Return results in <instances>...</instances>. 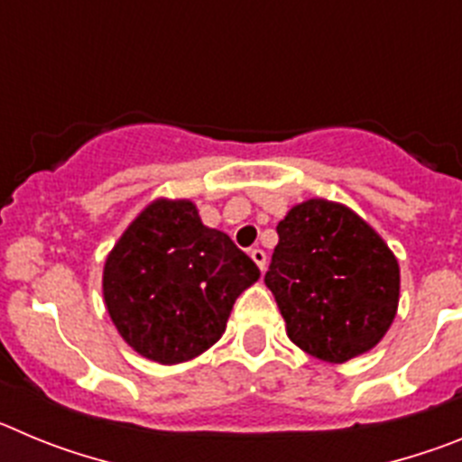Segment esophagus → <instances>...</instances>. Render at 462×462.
<instances>
[{
    "label": "esophagus",
    "instance_id": "1",
    "mask_svg": "<svg viewBox=\"0 0 462 462\" xmlns=\"http://www.w3.org/2000/svg\"><path fill=\"white\" fill-rule=\"evenodd\" d=\"M250 256H252V261H254L256 266L261 268V271L266 268V252L259 250V247H254V250H250Z\"/></svg>",
    "mask_w": 462,
    "mask_h": 462
}]
</instances>
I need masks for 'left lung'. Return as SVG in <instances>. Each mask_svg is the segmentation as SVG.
<instances>
[{
	"mask_svg": "<svg viewBox=\"0 0 462 462\" xmlns=\"http://www.w3.org/2000/svg\"><path fill=\"white\" fill-rule=\"evenodd\" d=\"M277 236L263 282L289 340L326 363L377 346L400 300L398 259L382 236L352 208L328 199L293 206Z\"/></svg>",
	"mask_w": 462,
	"mask_h": 462,
	"instance_id": "1",
	"label": "left lung"
}]
</instances>
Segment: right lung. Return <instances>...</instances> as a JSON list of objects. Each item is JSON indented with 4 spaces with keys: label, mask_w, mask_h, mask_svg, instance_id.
Returning <instances> with one entry per match:
<instances>
[{
    "label": "right lung",
    "mask_w": 462,
    "mask_h": 462,
    "mask_svg": "<svg viewBox=\"0 0 462 462\" xmlns=\"http://www.w3.org/2000/svg\"><path fill=\"white\" fill-rule=\"evenodd\" d=\"M259 268L189 199H154L108 252L104 300L122 340L175 365L201 356L226 330L236 298Z\"/></svg>",
    "instance_id": "1"
}]
</instances>
